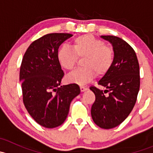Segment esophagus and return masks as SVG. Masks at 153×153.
<instances>
[{"label": "esophagus", "mask_w": 153, "mask_h": 153, "mask_svg": "<svg viewBox=\"0 0 153 153\" xmlns=\"http://www.w3.org/2000/svg\"><path fill=\"white\" fill-rule=\"evenodd\" d=\"M80 89H81V92H85V91H86L87 90V88H86V87H84V86H81V87H80Z\"/></svg>", "instance_id": "esophagus-1"}]
</instances>
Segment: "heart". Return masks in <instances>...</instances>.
<instances>
[{"label":"heart","mask_w":153,"mask_h":153,"mask_svg":"<svg viewBox=\"0 0 153 153\" xmlns=\"http://www.w3.org/2000/svg\"><path fill=\"white\" fill-rule=\"evenodd\" d=\"M82 58L84 68L69 74L66 77L67 82L82 86L90 82L95 74L98 76L106 75L113 63V50L93 35H84L72 41L71 48L63 47L58 52V62L66 70H72L78 58Z\"/></svg>","instance_id":"b5f03b06"}]
</instances>
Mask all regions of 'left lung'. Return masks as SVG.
Masks as SVG:
<instances>
[{"label": "left lung", "instance_id": "obj_1", "mask_svg": "<svg viewBox=\"0 0 153 153\" xmlns=\"http://www.w3.org/2000/svg\"><path fill=\"white\" fill-rule=\"evenodd\" d=\"M101 38L112 44L114 59L110 69L98 82L105 90L89 88L95 95L91 115L99 127L112 129L121 124L135 106L140 88L139 64L134 49L124 40L113 35Z\"/></svg>", "mask_w": 153, "mask_h": 153}]
</instances>
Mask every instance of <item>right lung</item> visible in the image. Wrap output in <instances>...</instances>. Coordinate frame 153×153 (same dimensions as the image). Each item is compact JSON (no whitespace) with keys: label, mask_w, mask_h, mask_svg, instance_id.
<instances>
[{"label":"right lung","mask_w":153,"mask_h":153,"mask_svg":"<svg viewBox=\"0 0 153 153\" xmlns=\"http://www.w3.org/2000/svg\"><path fill=\"white\" fill-rule=\"evenodd\" d=\"M72 34L51 33L30 44L20 69L23 101L38 124L55 128L65 121L71 101L80 94L78 84L61 86L64 73L58 61V48Z\"/></svg>","instance_id":"1"}]
</instances>
